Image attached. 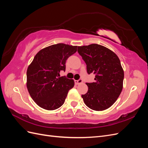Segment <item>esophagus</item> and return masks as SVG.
<instances>
[{
	"label": "esophagus",
	"instance_id": "34e87169",
	"mask_svg": "<svg viewBox=\"0 0 148 148\" xmlns=\"http://www.w3.org/2000/svg\"><path fill=\"white\" fill-rule=\"evenodd\" d=\"M75 83H77V84H81V83H83V79H79L78 80H77V81H76V82H75Z\"/></svg>",
	"mask_w": 148,
	"mask_h": 148
}]
</instances>
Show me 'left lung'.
I'll return each instance as SVG.
<instances>
[{
	"label": "left lung",
	"mask_w": 148,
	"mask_h": 148,
	"mask_svg": "<svg viewBox=\"0 0 148 148\" xmlns=\"http://www.w3.org/2000/svg\"><path fill=\"white\" fill-rule=\"evenodd\" d=\"M78 52L86 64L87 73L95 75V82L86 83L88 91L82 95L85 104L97 111L109 108L123 88L124 72L118 56L97 44L78 46Z\"/></svg>",
	"instance_id": "8db88e82"
}]
</instances>
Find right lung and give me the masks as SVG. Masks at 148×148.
<instances>
[{"label": "right lung", "instance_id": "obj_1", "mask_svg": "<svg viewBox=\"0 0 148 148\" xmlns=\"http://www.w3.org/2000/svg\"><path fill=\"white\" fill-rule=\"evenodd\" d=\"M77 51V46L59 43L41 49L34 57L26 72V86L39 107L52 110L64 104L74 81L60 77V72L65 71L66 60Z\"/></svg>", "mask_w": 148, "mask_h": 148}]
</instances>
